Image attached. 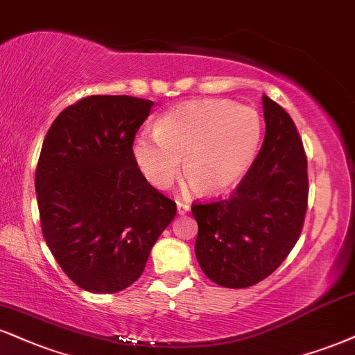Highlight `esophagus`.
Masks as SVG:
<instances>
[{
    "label": "esophagus",
    "mask_w": 355,
    "mask_h": 355,
    "mask_svg": "<svg viewBox=\"0 0 355 355\" xmlns=\"http://www.w3.org/2000/svg\"><path fill=\"white\" fill-rule=\"evenodd\" d=\"M177 211H178V215H185V213L190 211V205L183 203V202H177Z\"/></svg>",
    "instance_id": "obj_1"
}]
</instances>
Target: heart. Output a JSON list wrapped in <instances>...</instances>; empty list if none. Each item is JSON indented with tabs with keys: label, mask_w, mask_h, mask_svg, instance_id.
Masks as SVG:
<instances>
[{
	"label": "heart",
	"mask_w": 355,
	"mask_h": 355,
	"mask_svg": "<svg viewBox=\"0 0 355 355\" xmlns=\"http://www.w3.org/2000/svg\"><path fill=\"white\" fill-rule=\"evenodd\" d=\"M263 121L258 110L230 101L202 99L175 105L155 123V134H139L132 159L145 180L165 190L178 175L202 196L230 190L258 155Z\"/></svg>",
	"instance_id": "1"
}]
</instances>
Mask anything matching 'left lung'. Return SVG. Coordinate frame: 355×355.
Segmentation results:
<instances>
[{
	"instance_id": "1",
	"label": "left lung",
	"mask_w": 355,
	"mask_h": 355,
	"mask_svg": "<svg viewBox=\"0 0 355 355\" xmlns=\"http://www.w3.org/2000/svg\"><path fill=\"white\" fill-rule=\"evenodd\" d=\"M263 147L228 198L193 203L200 268L223 288H250L288 258L307 210V159L289 114L263 96Z\"/></svg>"
}]
</instances>
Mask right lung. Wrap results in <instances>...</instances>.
<instances>
[{
	"instance_id": "obj_1",
	"label": "right lung",
	"mask_w": 355,
	"mask_h": 355,
	"mask_svg": "<svg viewBox=\"0 0 355 355\" xmlns=\"http://www.w3.org/2000/svg\"><path fill=\"white\" fill-rule=\"evenodd\" d=\"M153 107L130 96H89L55 117L36 168L42 236L72 283L112 294L139 279L177 205L132 159Z\"/></svg>"
}]
</instances>
